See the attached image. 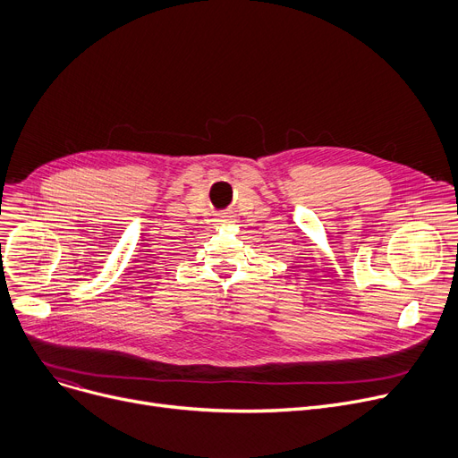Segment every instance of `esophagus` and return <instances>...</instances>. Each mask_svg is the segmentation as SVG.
<instances>
[{"label": "esophagus", "instance_id": "1", "mask_svg": "<svg viewBox=\"0 0 458 458\" xmlns=\"http://www.w3.org/2000/svg\"><path fill=\"white\" fill-rule=\"evenodd\" d=\"M230 221H233V217L230 216V213H221V216H219V221H217V223H230Z\"/></svg>", "mask_w": 458, "mask_h": 458}]
</instances>
